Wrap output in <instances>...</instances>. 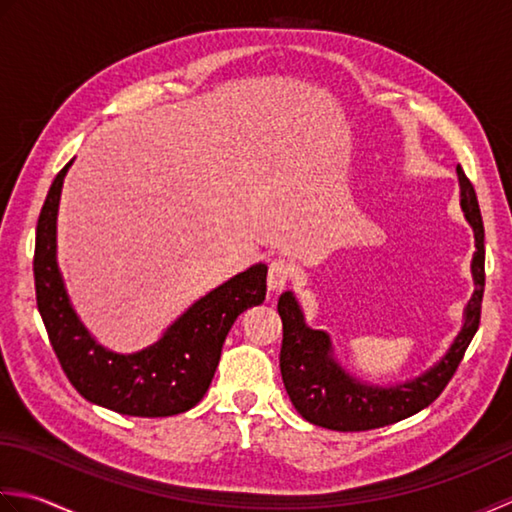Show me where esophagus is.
Wrapping results in <instances>:
<instances>
[{
  "label": "esophagus",
  "mask_w": 512,
  "mask_h": 512,
  "mask_svg": "<svg viewBox=\"0 0 512 512\" xmlns=\"http://www.w3.org/2000/svg\"><path fill=\"white\" fill-rule=\"evenodd\" d=\"M291 276H294V267H291V263H287L285 258H276L267 271L269 294H278V291H283Z\"/></svg>",
  "instance_id": "34e87169"
}]
</instances>
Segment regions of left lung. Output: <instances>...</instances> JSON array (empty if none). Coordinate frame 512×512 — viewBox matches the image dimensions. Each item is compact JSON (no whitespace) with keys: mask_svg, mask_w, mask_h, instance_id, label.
Here are the masks:
<instances>
[{"mask_svg":"<svg viewBox=\"0 0 512 512\" xmlns=\"http://www.w3.org/2000/svg\"><path fill=\"white\" fill-rule=\"evenodd\" d=\"M460 181V205L468 225L473 227L475 254L471 263L473 296L464 307L462 329L451 347L433 367L411 380L395 384L364 382L349 373L333 353L331 336L322 329H311L302 314L294 291L278 298V314L283 320V349H280V373L291 404L307 422L331 431H371L406 420L426 409L444 391L453 378L457 364L471 344L479 327L484 296V223L479 214L477 194L471 181L457 165Z\"/></svg>","mask_w":512,"mask_h":512,"instance_id":"1","label":"left lung"}]
</instances>
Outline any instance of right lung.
Masks as SVG:
<instances>
[{"instance_id":"right-lung-1","label":"right lung","mask_w":512,"mask_h":512,"mask_svg":"<svg viewBox=\"0 0 512 512\" xmlns=\"http://www.w3.org/2000/svg\"><path fill=\"white\" fill-rule=\"evenodd\" d=\"M72 161L52 181L35 236L37 307L52 349L83 398L134 417L190 411L210 389L236 318L265 300L267 265L256 263L192 302L161 338L139 351L103 347L72 307L57 263V214Z\"/></svg>"}]
</instances>
